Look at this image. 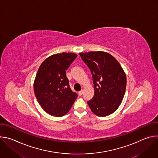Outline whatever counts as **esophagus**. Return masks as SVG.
<instances>
[{
    "label": "esophagus",
    "instance_id": "esophagus-1",
    "mask_svg": "<svg viewBox=\"0 0 158 158\" xmlns=\"http://www.w3.org/2000/svg\"><path fill=\"white\" fill-rule=\"evenodd\" d=\"M82 94H83V91H82V90H81V91L79 92V96H81L82 95Z\"/></svg>",
    "mask_w": 158,
    "mask_h": 158
}]
</instances>
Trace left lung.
Instances as JSON below:
<instances>
[{"label": "left lung", "instance_id": "8db88e82", "mask_svg": "<svg viewBox=\"0 0 158 158\" xmlns=\"http://www.w3.org/2000/svg\"><path fill=\"white\" fill-rule=\"evenodd\" d=\"M81 59L93 76L94 95L87 101L92 112L101 117L115 112L121 104L126 87V76L118 61L102 51L81 52Z\"/></svg>", "mask_w": 158, "mask_h": 158}]
</instances>
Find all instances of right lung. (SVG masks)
Wrapping results in <instances>:
<instances>
[{
	"instance_id": "add662e5",
	"label": "right lung",
	"mask_w": 158,
	"mask_h": 158,
	"mask_svg": "<svg viewBox=\"0 0 158 158\" xmlns=\"http://www.w3.org/2000/svg\"><path fill=\"white\" fill-rule=\"evenodd\" d=\"M77 56L69 52L52 55L38 69L34 83L35 96L42 109L51 116L66 114L77 98L66 77V71Z\"/></svg>"
}]
</instances>
